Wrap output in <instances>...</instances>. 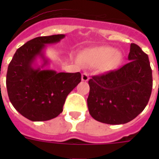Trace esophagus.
Wrapping results in <instances>:
<instances>
[{"label": "esophagus", "mask_w": 159, "mask_h": 159, "mask_svg": "<svg viewBox=\"0 0 159 159\" xmlns=\"http://www.w3.org/2000/svg\"><path fill=\"white\" fill-rule=\"evenodd\" d=\"M82 80L83 82H87L89 80V75L87 74V72H84L82 74Z\"/></svg>", "instance_id": "esophagus-1"}]
</instances>
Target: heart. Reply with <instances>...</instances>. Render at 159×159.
<instances>
[{
  "mask_svg": "<svg viewBox=\"0 0 159 159\" xmlns=\"http://www.w3.org/2000/svg\"><path fill=\"white\" fill-rule=\"evenodd\" d=\"M81 60L92 67L99 66L102 72H108L116 69L120 64L122 55L119 51L108 46H102L85 50L81 55ZM78 58V62H81Z\"/></svg>",
  "mask_w": 159,
  "mask_h": 159,
  "instance_id": "obj_1",
  "label": "heart"
}]
</instances>
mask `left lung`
<instances>
[{"instance_id": "left-lung-1", "label": "left lung", "mask_w": 159, "mask_h": 159, "mask_svg": "<svg viewBox=\"0 0 159 159\" xmlns=\"http://www.w3.org/2000/svg\"><path fill=\"white\" fill-rule=\"evenodd\" d=\"M128 60L120 69L89 80L87 106L96 120L109 125L128 123L148 104L153 87L148 55L131 43Z\"/></svg>"}]
</instances>
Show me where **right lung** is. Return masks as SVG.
<instances>
[{
    "label": "right lung",
    "mask_w": 159,
    "mask_h": 159,
    "mask_svg": "<svg viewBox=\"0 0 159 159\" xmlns=\"http://www.w3.org/2000/svg\"><path fill=\"white\" fill-rule=\"evenodd\" d=\"M65 34L37 37L16 50L6 74V88L11 104L32 121H45L62 112L67 95L81 82V73L47 69V44L57 43ZM40 58L42 64H37Z\"/></svg>",
    "instance_id": "right-lung-1"
}]
</instances>
